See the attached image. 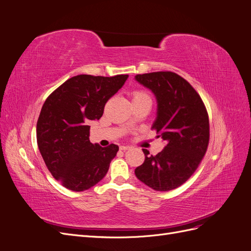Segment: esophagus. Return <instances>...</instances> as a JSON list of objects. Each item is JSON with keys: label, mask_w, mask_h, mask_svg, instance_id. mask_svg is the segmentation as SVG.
<instances>
[{"label": "esophagus", "mask_w": 251, "mask_h": 251, "mask_svg": "<svg viewBox=\"0 0 251 251\" xmlns=\"http://www.w3.org/2000/svg\"><path fill=\"white\" fill-rule=\"evenodd\" d=\"M120 151H127V150H130V147H126V146H121L120 148Z\"/></svg>", "instance_id": "obj_1"}]
</instances>
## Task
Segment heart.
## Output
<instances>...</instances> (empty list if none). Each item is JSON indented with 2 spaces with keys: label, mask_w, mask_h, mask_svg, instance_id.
I'll return each instance as SVG.
<instances>
[{
  "label": "heart",
  "mask_w": 251,
  "mask_h": 251,
  "mask_svg": "<svg viewBox=\"0 0 251 251\" xmlns=\"http://www.w3.org/2000/svg\"><path fill=\"white\" fill-rule=\"evenodd\" d=\"M141 98H150L149 94L144 92V91H134L133 92V100H141Z\"/></svg>",
  "instance_id": "heart-1"
}]
</instances>
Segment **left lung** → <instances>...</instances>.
Wrapping results in <instances>:
<instances>
[{
    "instance_id": "obj_1",
    "label": "left lung",
    "mask_w": 251,
    "mask_h": 251,
    "mask_svg": "<svg viewBox=\"0 0 251 251\" xmlns=\"http://www.w3.org/2000/svg\"><path fill=\"white\" fill-rule=\"evenodd\" d=\"M135 78L155 94L158 109L151 128L166 141L155 156L142 149L146 159L135 169V175L155 191L168 192L191 178L206 153L207 110L191 83L176 73L159 71L137 74Z\"/></svg>"
}]
</instances>
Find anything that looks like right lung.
<instances>
[{"instance_id": "1", "label": "right lung", "mask_w": 251, "mask_h": 251, "mask_svg": "<svg viewBox=\"0 0 251 251\" xmlns=\"http://www.w3.org/2000/svg\"><path fill=\"white\" fill-rule=\"evenodd\" d=\"M127 77L76 75L44 102L36 124L37 146L52 176L70 191H86L108 173L118 146L101 148L90 142L88 125L100 119L105 103Z\"/></svg>"}]
</instances>
